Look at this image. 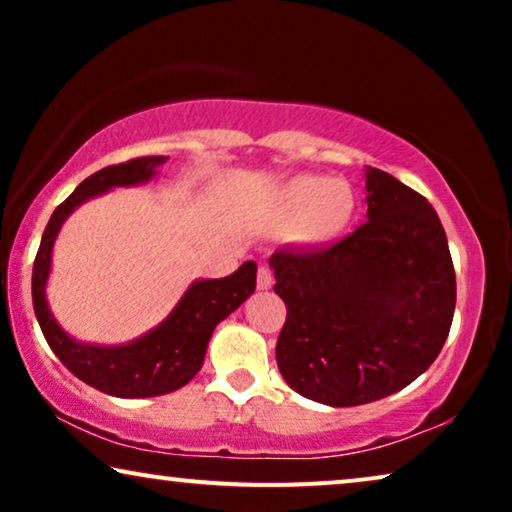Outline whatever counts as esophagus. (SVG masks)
<instances>
[{"mask_svg":"<svg viewBox=\"0 0 512 512\" xmlns=\"http://www.w3.org/2000/svg\"><path fill=\"white\" fill-rule=\"evenodd\" d=\"M256 284L261 291H268L272 286V270L268 265H258V272H256Z\"/></svg>","mask_w":512,"mask_h":512,"instance_id":"1","label":"esophagus"}]
</instances>
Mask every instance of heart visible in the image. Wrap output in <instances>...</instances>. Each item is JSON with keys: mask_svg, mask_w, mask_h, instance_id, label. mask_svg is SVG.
I'll list each match as a JSON object with an SVG mask.
<instances>
[{"mask_svg": "<svg viewBox=\"0 0 512 512\" xmlns=\"http://www.w3.org/2000/svg\"><path fill=\"white\" fill-rule=\"evenodd\" d=\"M359 212L354 188L345 179L296 177L279 193V214L293 216L289 237L307 247L340 240Z\"/></svg>", "mask_w": 512, "mask_h": 512, "instance_id": "heart-1", "label": "heart"}]
</instances>
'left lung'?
<instances>
[{"label": "left lung", "mask_w": 512, "mask_h": 512, "mask_svg": "<svg viewBox=\"0 0 512 512\" xmlns=\"http://www.w3.org/2000/svg\"><path fill=\"white\" fill-rule=\"evenodd\" d=\"M368 221L331 247L270 256L286 305L277 366L300 396L352 408L417 380L450 333L457 279L429 200L366 167Z\"/></svg>", "instance_id": "1"}]
</instances>
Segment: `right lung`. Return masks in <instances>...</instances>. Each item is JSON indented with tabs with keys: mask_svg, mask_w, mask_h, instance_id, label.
I'll use <instances>...</instances> for the list:
<instances>
[{
	"mask_svg": "<svg viewBox=\"0 0 512 512\" xmlns=\"http://www.w3.org/2000/svg\"><path fill=\"white\" fill-rule=\"evenodd\" d=\"M165 156H144L109 165L83 179L76 191L55 207L32 268V305L41 333L55 356L90 387L118 398L163 396L177 391L195 377L205 361L207 342L219 321L235 312L256 289V263L247 261L223 279L193 282L163 324L142 338L121 347L83 345L58 326L46 303V279L51 272V251L58 230L81 202L114 186H135L149 181Z\"/></svg>",
	"mask_w": 512,
	"mask_h": 512,
	"instance_id": "1",
	"label": "right lung"
}]
</instances>
